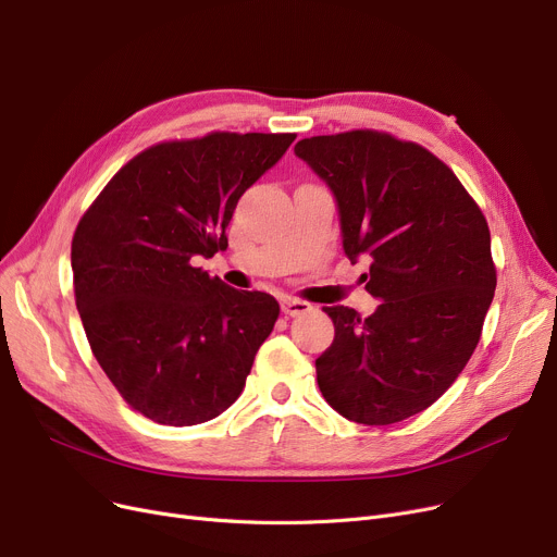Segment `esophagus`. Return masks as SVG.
Returning a JSON list of instances; mask_svg holds the SVG:
<instances>
[{
  "instance_id": "1",
  "label": "esophagus",
  "mask_w": 557,
  "mask_h": 557,
  "mask_svg": "<svg viewBox=\"0 0 557 557\" xmlns=\"http://www.w3.org/2000/svg\"><path fill=\"white\" fill-rule=\"evenodd\" d=\"M310 308H313V306H310L308 301L293 299V297H287V299H283V301H281V310H283V315H287V318L304 315V313H308Z\"/></svg>"
}]
</instances>
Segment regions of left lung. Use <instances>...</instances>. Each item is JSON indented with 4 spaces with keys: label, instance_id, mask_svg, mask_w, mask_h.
<instances>
[{
    "label": "left lung",
    "instance_id": "8db88e82",
    "mask_svg": "<svg viewBox=\"0 0 557 557\" xmlns=\"http://www.w3.org/2000/svg\"><path fill=\"white\" fill-rule=\"evenodd\" d=\"M297 158L336 196L343 249L370 258L366 320L324 306L336 336L315 361L326 403L361 425L432 407L469 363L496 290L486 219L450 166L388 132L301 139Z\"/></svg>",
    "mask_w": 557,
    "mask_h": 557
}]
</instances>
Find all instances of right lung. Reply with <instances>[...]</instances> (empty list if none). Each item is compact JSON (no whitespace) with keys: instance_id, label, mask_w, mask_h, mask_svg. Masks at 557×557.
Masks as SVG:
<instances>
[{"instance_id":"obj_1","label":"right lung","mask_w":557,"mask_h":557,"mask_svg":"<svg viewBox=\"0 0 557 557\" xmlns=\"http://www.w3.org/2000/svg\"><path fill=\"white\" fill-rule=\"evenodd\" d=\"M297 139L210 132L154 144L98 194L73 235L75 304L125 403L160 425L216 418L239 397L278 301L194 267L228 247L239 196Z\"/></svg>"}]
</instances>
